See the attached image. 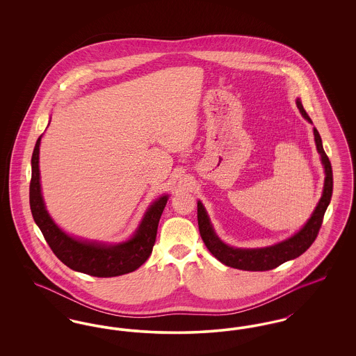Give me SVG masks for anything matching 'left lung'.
<instances>
[{
    "instance_id": "8db88e82",
    "label": "left lung",
    "mask_w": 356,
    "mask_h": 356,
    "mask_svg": "<svg viewBox=\"0 0 356 356\" xmlns=\"http://www.w3.org/2000/svg\"><path fill=\"white\" fill-rule=\"evenodd\" d=\"M296 106L299 108L302 116L308 122L312 124V121L302 105L300 99H296ZM314 137H315L316 151L321 154V161L324 168L322 197L318 205L315 207L311 218L292 236L288 237L283 241H279L276 244L261 247V248L231 247L225 244L220 237L216 235L203 203L200 200L197 202V222H199V231H200L204 244L209 250V252L222 264L237 270H244V271H268L279 267L280 264L286 263L288 260L296 259L300 254H305V251L311 247V244L315 241L322 225L325 209L331 202L334 179H332L331 163L323 149L322 138L315 127H314Z\"/></svg>"
}]
</instances>
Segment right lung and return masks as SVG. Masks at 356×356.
<instances>
[{"mask_svg":"<svg viewBox=\"0 0 356 356\" xmlns=\"http://www.w3.org/2000/svg\"><path fill=\"white\" fill-rule=\"evenodd\" d=\"M38 137L32 154V180L29 188V203L34 221L41 229L47 243L67 267L97 277H113L125 275L143 266L152 254L159 220L170 199L163 195L145 211L135 234L121 243H102L70 236L51 219L44 203L40 183V144Z\"/></svg>","mask_w":356,"mask_h":356,"instance_id":"1","label":"right lung"}]
</instances>
